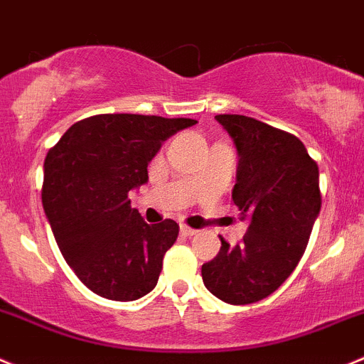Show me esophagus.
I'll use <instances>...</instances> for the list:
<instances>
[{
  "mask_svg": "<svg viewBox=\"0 0 364 364\" xmlns=\"http://www.w3.org/2000/svg\"><path fill=\"white\" fill-rule=\"evenodd\" d=\"M180 234H182V236H186V237H189V236H195L196 234V230L195 228H191V227H188V225H180Z\"/></svg>",
  "mask_w": 364,
  "mask_h": 364,
  "instance_id": "1",
  "label": "esophagus"
}]
</instances>
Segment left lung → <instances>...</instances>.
Masks as SVG:
<instances>
[{"mask_svg": "<svg viewBox=\"0 0 364 364\" xmlns=\"http://www.w3.org/2000/svg\"><path fill=\"white\" fill-rule=\"evenodd\" d=\"M216 121L236 144L232 200L250 225L236 247L220 237L202 279L214 296L245 306L272 295L299 264L321 207L318 164L293 134L240 114Z\"/></svg>", "mask_w": 364, "mask_h": 364, "instance_id": "1", "label": "left lung"}]
</instances>
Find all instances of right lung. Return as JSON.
Instances as JSON below:
<instances>
[{"label":"right lung","instance_id":"right-lung-1","mask_svg":"<svg viewBox=\"0 0 364 364\" xmlns=\"http://www.w3.org/2000/svg\"><path fill=\"white\" fill-rule=\"evenodd\" d=\"M198 121L98 114L68 128L44 161L43 207L76 277L96 295L130 302L157 286L178 225H148L128 193L148 182L162 143Z\"/></svg>","mask_w":364,"mask_h":364}]
</instances>
